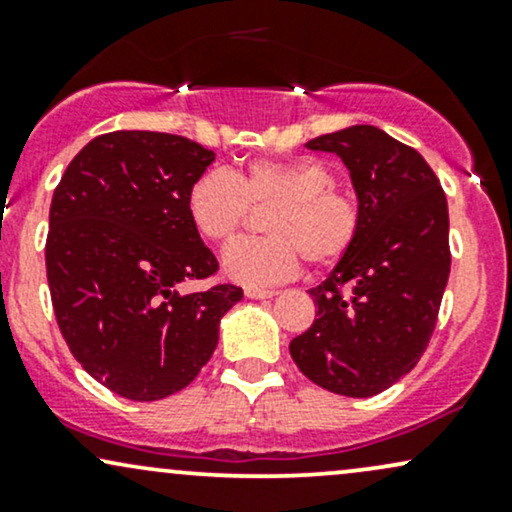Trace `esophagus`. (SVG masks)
Listing matches in <instances>:
<instances>
[{
  "mask_svg": "<svg viewBox=\"0 0 512 512\" xmlns=\"http://www.w3.org/2000/svg\"><path fill=\"white\" fill-rule=\"evenodd\" d=\"M245 296L252 298V301H264V298H274L276 291H269V289H245Z\"/></svg>",
  "mask_w": 512,
  "mask_h": 512,
  "instance_id": "34e87169",
  "label": "esophagus"
}]
</instances>
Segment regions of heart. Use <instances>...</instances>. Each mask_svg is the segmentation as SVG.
<instances>
[{
  "label": "heart",
  "instance_id": "obj_1",
  "mask_svg": "<svg viewBox=\"0 0 512 512\" xmlns=\"http://www.w3.org/2000/svg\"><path fill=\"white\" fill-rule=\"evenodd\" d=\"M334 170L310 156L257 158L238 175L211 168L187 190V216L211 243L236 236L250 207L267 214L264 238H240L221 255L223 274L243 286H272L291 279L303 257L315 267H332L354 248L361 207L339 190Z\"/></svg>",
  "mask_w": 512,
  "mask_h": 512
}]
</instances>
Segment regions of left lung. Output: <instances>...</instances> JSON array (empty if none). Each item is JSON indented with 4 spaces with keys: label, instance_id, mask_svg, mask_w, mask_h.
Masks as SVG:
<instances>
[{
    "label": "left lung",
    "instance_id": "left-lung-1",
    "mask_svg": "<svg viewBox=\"0 0 512 512\" xmlns=\"http://www.w3.org/2000/svg\"><path fill=\"white\" fill-rule=\"evenodd\" d=\"M349 170L361 231L310 289L315 322L289 351L305 378L334 395L373 397L426 351L450 276L448 199L424 156L373 125L310 139Z\"/></svg>",
    "mask_w": 512,
    "mask_h": 512
}]
</instances>
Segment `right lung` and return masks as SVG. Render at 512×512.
<instances>
[{
  "label": "right lung",
  "mask_w": 512,
  "mask_h": 512,
  "mask_svg": "<svg viewBox=\"0 0 512 512\" xmlns=\"http://www.w3.org/2000/svg\"><path fill=\"white\" fill-rule=\"evenodd\" d=\"M214 151L163 132L101 134L64 170L50 204L45 267L57 325L91 378L156 402L197 378L243 289L180 293L219 269L187 216Z\"/></svg>",
  "instance_id": "obj_1"
}]
</instances>
